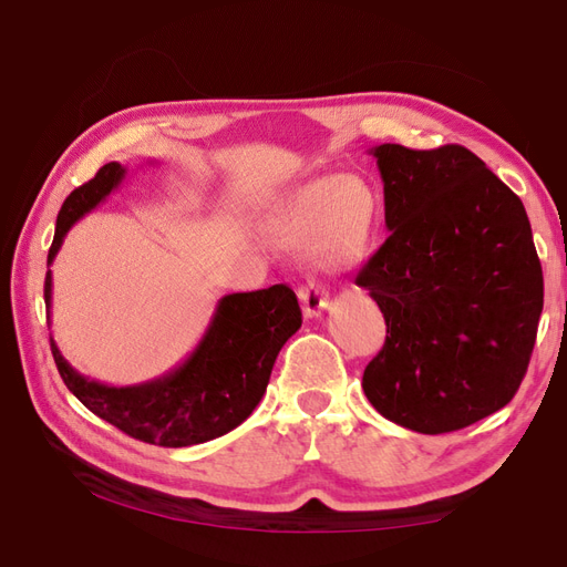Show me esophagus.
<instances>
[{
  "label": "esophagus",
  "instance_id": "34e87169",
  "mask_svg": "<svg viewBox=\"0 0 567 567\" xmlns=\"http://www.w3.org/2000/svg\"><path fill=\"white\" fill-rule=\"evenodd\" d=\"M299 302H302L305 315H307L309 319L319 317L321 311L329 309V292H327V287L319 285V282H309L307 287H302V290H299Z\"/></svg>",
  "mask_w": 567,
  "mask_h": 567
}]
</instances>
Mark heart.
I'll use <instances>...</instances> for the list:
<instances>
[{
    "label": "heart",
    "mask_w": 567,
    "mask_h": 567,
    "mask_svg": "<svg viewBox=\"0 0 567 567\" xmlns=\"http://www.w3.org/2000/svg\"><path fill=\"white\" fill-rule=\"evenodd\" d=\"M378 219V192L368 179L317 177L272 204L265 214L262 234L275 248H307L321 268H346L370 250Z\"/></svg>",
    "instance_id": "b5f03b06"
}]
</instances>
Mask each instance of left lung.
<instances>
[{
    "instance_id": "8db88e82",
    "label": "left lung",
    "mask_w": 567,
    "mask_h": 567,
    "mask_svg": "<svg viewBox=\"0 0 567 567\" xmlns=\"http://www.w3.org/2000/svg\"><path fill=\"white\" fill-rule=\"evenodd\" d=\"M370 153L390 236L355 277L388 323L365 396L404 429H465L512 402L532 360L544 309L532 224L463 146Z\"/></svg>"
}]
</instances>
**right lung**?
Wrapping results in <instances>:
<instances>
[{
  "mask_svg": "<svg viewBox=\"0 0 567 567\" xmlns=\"http://www.w3.org/2000/svg\"><path fill=\"white\" fill-rule=\"evenodd\" d=\"M126 167L106 163L90 183L63 202L48 265L78 219L112 195ZM45 307L51 311L53 277L45 272ZM302 327V309L287 285L258 292L226 295L216 305L209 329L195 351L163 378L112 388L80 375L51 339V351L68 390L92 414L118 431L163 449H185L219 439L252 414L270 382L275 358L287 339Z\"/></svg>",
  "mask_w": 567,
  "mask_h": 567,
  "instance_id": "add662e5",
  "label": "right lung"
}]
</instances>
